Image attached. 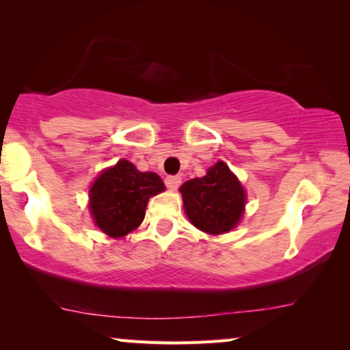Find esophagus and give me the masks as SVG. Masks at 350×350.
Listing matches in <instances>:
<instances>
[{"label": "esophagus", "instance_id": "34e87169", "mask_svg": "<svg viewBox=\"0 0 350 350\" xmlns=\"http://www.w3.org/2000/svg\"><path fill=\"white\" fill-rule=\"evenodd\" d=\"M180 182H182L180 176H166V179H165V184L170 190H176L177 187L180 185Z\"/></svg>", "mask_w": 350, "mask_h": 350}]
</instances>
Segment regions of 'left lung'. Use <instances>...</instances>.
<instances>
[{"instance_id":"obj_1","label":"left lung","mask_w":350,"mask_h":350,"mask_svg":"<svg viewBox=\"0 0 350 350\" xmlns=\"http://www.w3.org/2000/svg\"><path fill=\"white\" fill-rule=\"evenodd\" d=\"M180 193L187 217L208 234H223L236 226L247 200L241 182L223 161L208 168L204 177L187 180Z\"/></svg>"}]
</instances>
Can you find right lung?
Listing matches in <instances>:
<instances>
[{
  "instance_id": "right-lung-1",
  "label": "right lung",
  "mask_w": 350,
  "mask_h": 350,
  "mask_svg": "<svg viewBox=\"0 0 350 350\" xmlns=\"http://www.w3.org/2000/svg\"><path fill=\"white\" fill-rule=\"evenodd\" d=\"M165 190L155 173H142L127 160L97 177L91 187V213L94 221L109 237H124L142 225L150 196Z\"/></svg>"
}]
</instances>
